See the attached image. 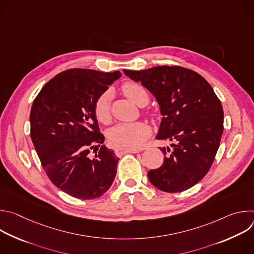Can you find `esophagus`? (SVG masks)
<instances>
[{
  "label": "esophagus",
  "instance_id": "esophagus-1",
  "mask_svg": "<svg viewBox=\"0 0 254 254\" xmlns=\"http://www.w3.org/2000/svg\"><path fill=\"white\" fill-rule=\"evenodd\" d=\"M115 152H116V155L117 156H123V155H125V154H127V153H132V154H136V153H139L140 152V150H138V149H126V148H117L116 150H115Z\"/></svg>",
  "mask_w": 254,
  "mask_h": 254
}]
</instances>
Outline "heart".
I'll return each instance as SVG.
<instances>
[{
  "mask_svg": "<svg viewBox=\"0 0 254 254\" xmlns=\"http://www.w3.org/2000/svg\"><path fill=\"white\" fill-rule=\"evenodd\" d=\"M123 91L132 102L139 106H143L149 101V94L146 88L137 82L129 81L125 83ZM111 98V91H105L95 102L94 113L97 121L100 123H107L110 121ZM150 133V126L143 122L122 123L108 131L107 138L114 147L132 149L141 146Z\"/></svg>",
  "mask_w": 254,
  "mask_h": 254,
  "instance_id": "b5f03b06",
  "label": "heart"
}]
</instances>
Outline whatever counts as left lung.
<instances>
[{
    "label": "left lung",
    "mask_w": 254,
    "mask_h": 254,
    "mask_svg": "<svg viewBox=\"0 0 254 254\" xmlns=\"http://www.w3.org/2000/svg\"><path fill=\"white\" fill-rule=\"evenodd\" d=\"M156 98L162 116L157 139L174 141L164 153L163 165L148 172L159 190H188L208 173L223 132V108L211 85L197 72L180 66L124 70Z\"/></svg>",
    "instance_id": "left-lung-1"
}]
</instances>
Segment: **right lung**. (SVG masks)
Listing matches in <instances>:
<instances>
[{"mask_svg":"<svg viewBox=\"0 0 254 254\" xmlns=\"http://www.w3.org/2000/svg\"><path fill=\"white\" fill-rule=\"evenodd\" d=\"M120 71L69 69L47 82L35 98L31 113V139L51 182L81 200L102 196L111 188L120 159L101 146L104 141L94 105ZM98 151V149H97Z\"/></svg>","mask_w":254,"mask_h":254,"instance_id":"right-lung-1","label":"right lung"}]
</instances>
